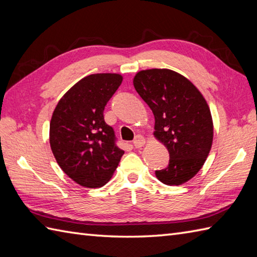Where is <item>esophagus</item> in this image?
Masks as SVG:
<instances>
[{"mask_svg": "<svg viewBox=\"0 0 257 257\" xmlns=\"http://www.w3.org/2000/svg\"><path fill=\"white\" fill-rule=\"evenodd\" d=\"M145 143H146V140L142 135H139V136H136L135 141L133 142V145L135 146V148H140L142 146H144Z\"/></svg>", "mask_w": 257, "mask_h": 257, "instance_id": "esophagus-1", "label": "esophagus"}]
</instances>
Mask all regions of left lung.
<instances>
[{"label":"left lung","mask_w":257,"mask_h":257,"mask_svg":"<svg viewBox=\"0 0 257 257\" xmlns=\"http://www.w3.org/2000/svg\"><path fill=\"white\" fill-rule=\"evenodd\" d=\"M133 83L155 116L154 138L168 150L169 165L156 170L159 181L179 186L203 166L213 141V121L202 93L185 76L170 69H146Z\"/></svg>","instance_id":"8db88e82"}]
</instances>
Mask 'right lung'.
<instances>
[{"instance_id":"1","label":"right lung","mask_w":257,"mask_h":257,"mask_svg":"<svg viewBox=\"0 0 257 257\" xmlns=\"http://www.w3.org/2000/svg\"><path fill=\"white\" fill-rule=\"evenodd\" d=\"M123 81L119 73H93L62 95L49 124L51 152L69 178L85 188L109 181L124 151L114 143V131L104 122L107 101Z\"/></svg>"}]
</instances>
